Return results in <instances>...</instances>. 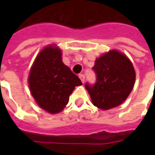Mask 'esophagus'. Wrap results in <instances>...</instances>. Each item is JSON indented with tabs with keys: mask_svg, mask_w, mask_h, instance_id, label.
<instances>
[{
	"mask_svg": "<svg viewBox=\"0 0 155 155\" xmlns=\"http://www.w3.org/2000/svg\"><path fill=\"white\" fill-rule=\"evenodd\" d=\"M79 77H80V79H81V82H82V83H84V80H85V76H84V74H80V75H79Z\"/></svg>",
	"mask_w": 155,
	"mask_h": 155,
	"instance_id": "1",
	"label": "esophagus"
}]
</instances>
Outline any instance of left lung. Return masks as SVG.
<instances>
[{
	"label": "left lung",
	"instance_id": "1",
	"mask_svg": "<svg viewBox=\"0 0 155 155\" xmlns=\"http://www.w3.org/2000/svg\"><path fill=\"white\" fill-rule=\"evenodd\" d=\"M92 69L96 82H87L84 86L94 106L106 110L122 104L135 81V71L129 58L119 51H110L96 59Z\"/></svg>",
	"mask_w": 155,
	"mask_h": 155
}]
</instances>
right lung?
<instances>
[{"mask_svg": "<svg viewBox=\"0 0 155 155\" xmlns=\"http://www.w3.org/2000/svg\"><path fill=\"white\" fill-rule=\"evenodd\" d=\"M61 54L55 45L44 48L35 58L28 78L36 104L51 114L63 110L75 86L82 84L77 75L62 62Z\"/></svg>", "mask_w": 155, "mask_h": 155, "instance_id": "1", "label": "right lung"}]
</instances>
